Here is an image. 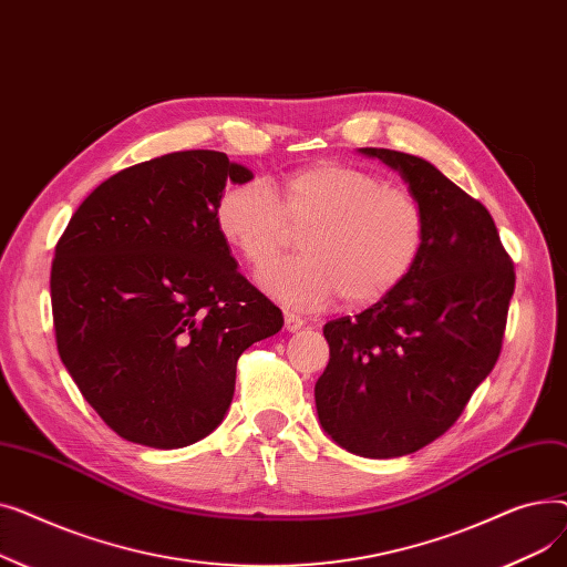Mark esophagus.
Masks as SVG:
<instances>
[{
	"label": "esophagus",
	"mask_w": 567,
	"mask_h": 567,
	"mask_svg": "<svg viewBox=\"0 0 567 567\" xmlns=\"http://www.w3.org/2000/svg\"><path fill=\"white\" fill-rule=\"evenodd\" d=\"M303 326H306V321H303L299 315H293V312H285V329H287V331L296 333V331H301Z\"/></svg>",
	"instance_id": "obj_1"
}]
</instances>
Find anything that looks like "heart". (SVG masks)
Listing matches in <instances>:
<instances>
[{
	"label": "heart",
	"mask_w": 567,
	"mask_h": 567,
	"mask_svg": "<svg viewBox=\"0 0 567 567\" xmlns=\"http://www.w3.org/2000/svg\"><path fill=\"white\" fill-rule=\"evenodd\" d=\"M216 227L252 271L271 264L303 229V255L261 276L274 299L299 310L321 308L338 293L347 308L383 301L411 276L425 246L419 199L377 172L336 161L264 186L225 188Z\"/></svg>",
	"instance_id": "heart-1"
}]
</instances>
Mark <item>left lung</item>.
Listing matches in <instances>:
<instances>
[{
	"instance_id": "obj_1",
	"label": "left lung",
	"mask_w": 567,
	"mask_h": 567,
	"mask_svg": "<svg viewBox=\"0 0 567 567\" xmlns=\"http://www.w3.org/2000/svg\"><path fill=\"white\" fill-rule=\"evenodd\" d=\"M363 154L402 174L423 208L425 246L391 296L323 326L331 359L315 402L344 451L385 460L449 432L494 370L515 268L487 208L432 163L391 148Z\"/></svg>"
}]
</instances>
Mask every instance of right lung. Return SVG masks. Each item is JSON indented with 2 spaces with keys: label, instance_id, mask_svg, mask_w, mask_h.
I'll return each mask as SVG.
<instances>
[{
  "label": "right lung",
  "instance_id": "obj_1",
  "mask_svg": "<svg viewBox=\"0 0 567 567\" xmlns=\"http://www.w3.org/2000/svg\"><path fill=\"white\" fill-rule=\"evenodd\" d=\"M252 172L212 148L110 176L56 241L50 296L59 359L103 423L148 449L212 434L236 361L282 329L216 227L225 184Z\"/></svg>",
  "mask_w": 567,
  "mask_h": 567
}]
</instances>
